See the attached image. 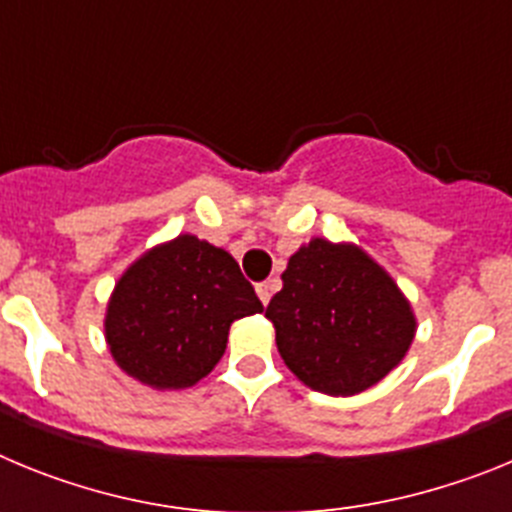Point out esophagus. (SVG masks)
<instances>
[{"label": "esophagus", "mask_w": 512, "mask_h": 512, "mask_svg": "<svg viewBox=\"0 0 512 512\" xmlns=\"http://www.w3.org/2000/svg\"><path fill=\"white\" fill-rule=\"evenodd\" d=\"M256 295H259V300L264 302V305H269L271 295H274V282H261V284H256Z\"/></svg>", "instance_id": "obj_1"}]
</instances>
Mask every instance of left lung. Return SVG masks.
Segmentation results:
<instances>
[{
    "mask_svg": "<svg viewBox=\"0 0 512 512\" xmlns=\"http://www.w3.org/2000/svg\"><path fill=\"white\" fill-rule=\"evenodd\" d=\"M266 318L297 379L325 395H359L408 354L415 315L361 248L315 238L289 259Z\"/></svg>",
    "mask_w": 512,
    "mask_h": 512,
    "instance_id": "obj_1",
    "label": "left lung"
}]
</instances>
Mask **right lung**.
I'll return each instance as SVG.
<instances>
[{"mask_svg":"<svg viewBox=\"0 0 512 512\" xmlns=\"http://www.w3.org/2000/svg\"><path fill=\"white\" fill-rule=\"evenodd\" d=\"M261 310L228 251L179 235L122 274L104 336L122 372L156 390H184L215 369L230 323Z\"/></svg>","mask_w":512,"mask_h":512,"instance_id":"obj_1","label":"right lung"}]
</instances>
